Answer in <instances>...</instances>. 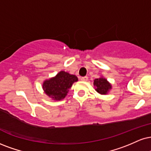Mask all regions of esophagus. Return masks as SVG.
I'll list each match as a JSON object with an SVG mask.
<instances>
[{
  "label": "esophagus",
  "instance_id": "1",
  "mask_svg": "<svg viewBox=\"0 0 151 151\" xmlns=\"http://www.w3.org/2000/svg\"><path fill=\"white\" fill-rule=\"evenodd\" d=\"M81 80L82 81H87V80H88V78H87V76H84V77H81Z\"/></svg>",
  "mask_w": 151,
  "mask_h": 151
}]
</instances>
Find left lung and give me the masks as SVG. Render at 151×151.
I'll list each match as a JSON object with an SVG mask.
<instances>
[{"instance_id": "obj_1", "label": "left lung", "mask_w": 151, "mask_h": 151, "mask_svg": "<svg viewBox=\"0 0 151 151\" xmlns=\"http://www.w3.org/2000/svg\"><path fill=\"white\" fill-rule=\"evenodd\" d=\"M94 86L96 92L101 94H106L112 88L111 85L107 81V80L102 77L94 80Z\"/></svg>"}]
</instances>
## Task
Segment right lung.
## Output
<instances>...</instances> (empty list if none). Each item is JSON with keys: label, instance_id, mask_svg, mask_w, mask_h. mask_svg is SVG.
I'll return each mask as SVG.
<instances>
[{"label": "right lung", "instance_id": "right-lung-1", "mask_svg": "<svg viewBox=\"0 0 151 151\" xmlns=\"http://www.w3.org/2000/svg\"><path fill=\"white\" fill-rule=\"evenodd\" d=\"M75 75L61 70L55 77L46 80L42 84L45 93L54 100H61L65 98L73 83L78 81Z\"/></svg>", "mask_w": 151, "mask_h": 151}]
</instances>
